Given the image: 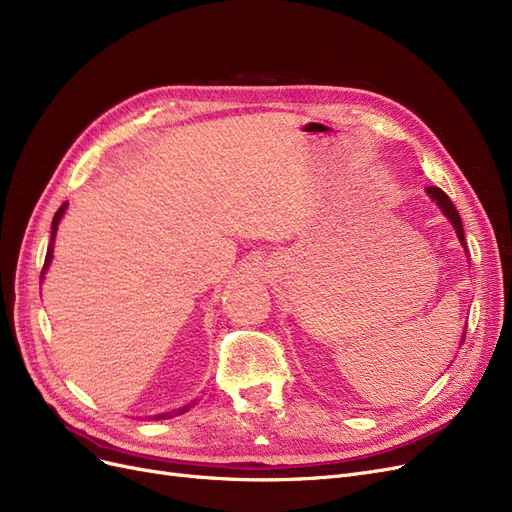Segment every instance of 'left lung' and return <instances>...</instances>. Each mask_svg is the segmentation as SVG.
I'll return each mask as SVG.
<instances>
[{
	"instance_id": "8db88e82",
	"label": "left lung",
	"mask_w": 512,
	"mask_h": 512,
	"mask_svg": "<svg viewBox=\"0 0 512 512\" xmlns=\"http://www.w3.org/2000/svg\"><path fill=\"white\" fill-rule=\"evenodd\" d=\"M426 194H428V198H430L434 204H437V206L441 208V213L449 219V223L453 225V230H456L458 240H460V244L464 246V253H466V257H468L466 238H464V227H462V219H460V213L456 211V206H453V202L449 200V196L443 192V189H439V187H426ZM464 335H466V331L462 333V339H464ZM460 346H462V342H460Z\"/></svg>"
}]
</instances>
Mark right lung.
<instances>
[{"mask_svg":"<svg viewBox=\"0 0 512 512\" xmlns=\"http://www.w3.org/2000/svg\"><path fill=\"white\" fill-rule=\"evenodd\" d=\"M67 206H69V202H65V204L59 208V211H56V215H54V219H52L50 244H48L46 261H44V270H42V276H40L42 280H44V276H46V272H48V268H50V263H52V253H54V238H56V230H59V223H61V219H63V215H65V211H67ZM196 403H198V399L189 401V403H185V405H181L179 409H173V411H164V413H156V415H147V420H168V418H175V415H181V413H185V411L192 409Z\"/></svg>","mask_w":512,"mask_h":512,"instance_id":"1","label":"right lung"}]
</instances>
